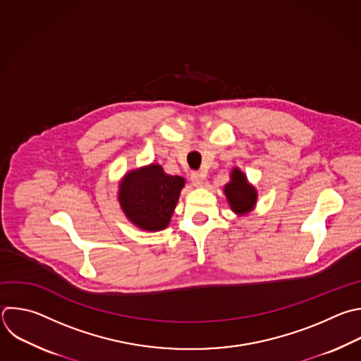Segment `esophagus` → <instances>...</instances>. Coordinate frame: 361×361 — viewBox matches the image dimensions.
I'll use <instances>...</instances> for the list:
<instances>
[{
  "mask_svg": "<svg viewBox=\"0 0 361 361\" xmlns=\"http://www.w3.org/2000/svg\"><path fill=\"white\" fill-rule=\"evenodd\" d=\"M204 180H205V176L202 173L195 171L191 174V183L194 187H201L204 184Z\"/></svg>",
  "mask_w": 361,
  "mask_h": 361,
  "instance_id": "1",
  "label": "esophagus"
}]
</instances>
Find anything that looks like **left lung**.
I'll return each mask as SVG.
<instances>
[{"instance_id": "obj_1", "label": "left lung", "mask_w": 361, "mask_h": 361, "mask_svg": "<svg viewBox=\"0 0 361 361\" xmlns=\"http://www.w3.org/2000/svg\"><path fill=\"white\" fill-rule=\"evenodd\" d=\"M224 192L231 209L238 215L251 212L257 204L258 192L255 187L248 183L247 176L238 167L231 171V181L225 184Z\"/></svg>"}]
</instances>
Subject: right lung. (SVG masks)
<instances>
[{
	"label": "right lung",
	"mask_w": 361,
	"mask_h": 361,
	"mask_svg": "<svg viewBox=\"0 0 361 361\" xmlns=\"http://www.w3.org/2000/svg\"><path fill=\"white\" fill-rule=\"evenodd\" d=\"M184 178L159 164L129 171L118 185V202L130 222L145 231L164 229L174 212Z\"/></svg>",
	"instance_id": "obj_1"
}]
</instances>
